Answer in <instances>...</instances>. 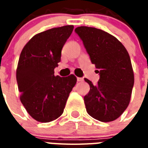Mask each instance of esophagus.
I'll use <instances>...</instances> for the list:
<instances>
[{"instance_id": "34e87169", "label": "esophagus", "mask_w": 148, "mask_h": 148, "mask_svg": "<svg viewBox=\"0 0 148 148\" xmlns=\"http://www.w3.org/2000/svg\"><path fill=\"white\" fill-rule=\"evenodd\" d=\"M77 81H78V82H82L84 81L83 77H77Z\"/></svg>"}]
</instances>
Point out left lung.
Returning <instances> with one entry per match:
<instances>
[{"label": "left lung", "mask_w": 148, "mask_h": 148, "mask_svg": "<svg viewBox=\"0 0 148 148\" xmlns=\"http://www.w3.org/2000/svg\"><path fill=\"white\" fill-rule=\"evenodd\" d=\"M75 33L100 76L96 85L84 78L90 85L84 97L87 112L100 121H113L126 110L131 100L134 77L128 52L115 37L100 29L78 27Z\"/></svg>", "instance_id": "1"}]
</instances>
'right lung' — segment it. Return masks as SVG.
Listing matches in <instances>:
<instances>
[{
  "label": "right lung",
  "mask_w": 148,
  "mask_h": 148,
  "mask_svg": "<svg viewBox=\"0 0 148 148\" xmlns=\"http://www.w3.org/2000/svg\"><path fill=\"white\" fill-rule=\"evenodd\" d=\"M73 29V25H67L38 34L20 55L16 74L20 98L29 114L39 122L52 121L62 114L77 82L73 74L60 77L53 71Z\"/></svg>",
  "instance_id": "add662e5"
}]
</instances>
